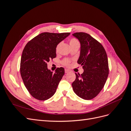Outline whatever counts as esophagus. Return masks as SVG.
Segmentation results:
<instances>
[{"instance_id": "34e87169", "label": "esophagus", "mask_w": 131, "mask_h": 131, "mask_svg": "<svg viewBox=\"0 0 131 131\" xmlns=\"http://www.w3.org/2000/svg\"><path fill=\"white\" fill-rule=\"evenodd\" d=\"M69 72V70L67 69H65V73H68Z\"/></svg>"}]
</instances>
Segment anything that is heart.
I'll use <instances>...</instances> for the list:
<instances>
[{"instance_id": "obj_1", "label": "heart", "mask_w": 131, "mask_h": 131, "mask_svg": "<svg viewBox=\"0 0 131 131\" xmlns=\"http://www.w3.org/2000/svg\"><path fill=\"white\" fill-rule=\"evenodd\" d=\"M78 42V41L77 40V39H72L70 40V45H72V44H73V43H74L75 42ZM60 44H61V43H58V44L57 45V46L56 47V50L57 51L58 50L59 46V45H60ZM63 64L65 65V66H69V63H70V61L69 60V59H65V60L63 61Z\"/></svg>"}]
</instances>
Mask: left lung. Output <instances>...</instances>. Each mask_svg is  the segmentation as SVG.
<instances>
[{"label": "left lung", "instance_id": "obj_1", "mask_svg": "<svg viewBox=\"0 0 131 131\" xmlns=\"http://www.w3.org/2000/svg\"><path fill=\"white\" fill-rule=\"evenodd\" d=\"M73 35L80 42L78 63L84 71L81 75L75 73L72 85L77 96L90 100L97 96L105 84L109 74L108 57L103 46L89 34L78 32Z\"/></svg>", "mask_w": 131, "mask_h": 131}]
</instances>
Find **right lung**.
<instances>
[{"instance_id": "obj_1", "label": "right lung", "mask_w": 131, "mask_h": 131, "mask_svg": "<svg viewBox=\"0 0 131 131\" xmlns=\"http://www.w3.org/2000/svg\"><path fill=\"white\" fill-rule=\"evenodd\" d=\"M70 33H42L27 43L22 52L20 73L23 83L29 93L40 101L53 96L64 69L57 68L54 73L47 68V62L56 57L58 43Z\"/></svg>"}]
</instances>
